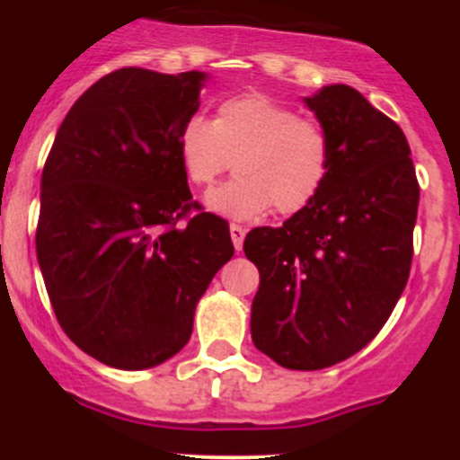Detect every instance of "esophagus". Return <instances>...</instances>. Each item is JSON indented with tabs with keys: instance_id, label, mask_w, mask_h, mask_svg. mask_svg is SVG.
Here are the masks:
<instances>
[{
	"instance_id": "1",
	"label": "esophagus",
	"mask_w": 460,
	"mask_h": 460,
	"mask_svg": "<svg viewBox=\"0 0 460 460\" xmlns=\"http://www.w3.org/2000/svg\"><path fill=\"white\" fill-rule=\"evenodd\" d=\"M229 231H231V240H234L235 252H240V249H243L244 234H247V231H244V226H240V225H231Z\"/></svg>"
}]
</instances>
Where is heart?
Masks as SVG:
<instances>
[{"mask_svg":"<svg viewBox=\"0 0 460 460\" xmlns=\"http://www.w3.org/2000/svg\"><path fill=\"white\" fill-rule=\"evenodd\" d=\"M178 157L193 187L213 184L234 160L238 178L213 189L207 207L253 220L271 207L289 216L318 196L332 169V140L316 119L264 93H244L220 102L213 122L200 115L187 119Z\"/></svg>","mask_w":460,"mask_h":460,"instance_id":"b5f03b06","label":"heart"}]
</instances>
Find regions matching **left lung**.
<instances>
[{"label":"left lung","mask_w":460,"mask_h":460,"mask_svg":"<svg viewBox=\"0 0 460 460\" xmlns=\"http://www.w3.org/2000/svg\"><path fill=\"white\" fill-rule=\"evenodd\" d=\"M307 106L332 140L320 193L282 226H258L252 341L287 369L332 367L392 316L414 256L419 180L405 133L356 88L324 86Z\"/></svg>","instance_id":"1"}]
</instances>
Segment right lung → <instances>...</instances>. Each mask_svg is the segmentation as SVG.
Returning a JSON list of instances; mask_svg holds the SVG:
<instances>
[{
	"mask_svg": "<svg viewBox=\"0 0 460 460\" xmlns=\"http://www.w3.org/2000/svg\"><path fill=\"white\" fill-rule=\"evenodd\" d=\"M202 80L109 73L71 106L46 157L35 234L46 291L64 333L109 367L178 354L234 256L229 225L193 200L178 157Z\"/></svg>",
	"mask_w": 460,
	"mask_h": 460,
	"instance_id": "right-lung-1",
	"label": "right lung"
}]
</instances>
